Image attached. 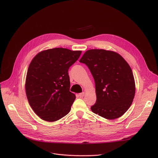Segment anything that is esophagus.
Wrapping results in <instances>:
<instances>
[{"label":"esophagus","mask_w":158,"mask_h":158,"mask_svg":"<svg viewBox=\"0 0 158 158\" xmlns=\"http://www.w3.org/2000/svg\"><path fill=\"white\" fill-rule=\"evenodd\" d=\"M79 96L80 98H82V97H83L85 96V93L82 92V93L79 94Z\"/></svg>","instance_id":"esophagus-1"}]
</instances>
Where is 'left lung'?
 Returning a JSON list of instances; mask_svg holds the SVG:
<instances>
[{"label": "left lung", "instance_id": "obj_1", "mask_svg": "<svg viewBox=\"0 0 158 158\" xmlns=\"http://www.w3.org/2000/svg\"><path fill=\"white\" fill-rule=\"evenodd\" d=\"M79 62L88 66L95 81L97 101L91 110L108 120L120 117L135 95V81L129 64L119 54L104 49L88 50Z\"/></svg>", "mask_w": 158, "mask_h": 158}]
</instances>
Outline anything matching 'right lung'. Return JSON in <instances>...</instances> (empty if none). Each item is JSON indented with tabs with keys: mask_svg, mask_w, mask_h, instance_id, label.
Masks as SVG:
<instances>
[{
	"mask_svg": "<svg viewBox=\"0 0 158 158\" xmlns=\"http://www.w3.org/2000/svg\"><path fill=\"white\" fill-rule=\"evenodd\" d=\"M81 52L54 48L39 52L32 60L25 87L31 108L40 118L55 122L70 112L76 95L69 90L68 71Z\"/></svg>",
	"mask_w": 158,
	"mask_h": 158,
	"instance_id": "obj_1",
	"label": "right lung"
}]
</instances>
